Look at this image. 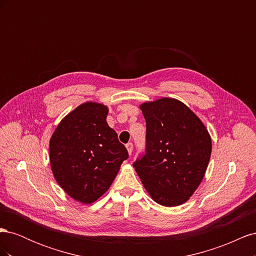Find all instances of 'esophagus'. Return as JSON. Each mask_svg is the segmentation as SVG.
Listing matches in <instances>:
<instances>
[{"label": "esophagus", "instance_id": "1", "mask_svg": "<svg viewBox=\"0 0 256 256\" xmlns=\"http://www.w3.org/2000/svg\"><path fill=\"white\" fill-rule=\"evenodd\" d=\"M126 148H127V150H128V154H131V152H132V150H134V145H132V143H128V144H126Z\"/></svg>", "mask_w": 256, "mask_h": 256}]
</instances>
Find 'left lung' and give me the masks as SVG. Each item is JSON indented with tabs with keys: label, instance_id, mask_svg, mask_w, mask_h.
Returning <instances> with one entry per match:
<instances>
[{
	"label": "left lung",
	"instance_id": "obj_1",
	"mask_svg": "<svg viewBox=\"0 0 256 256\" xmlns=\"http://www.w3.org/2000/svg\"><path fill=\"white\" fill-rule=\"evenodd\" d=\"M140 109L146 120V152L134 166L154 202L180 206L202 182L212 154L207 128L180 100L161 97Z\"/></svg>",
	"mask_w": 256,
	"mask_h": 256
}]
</instances>
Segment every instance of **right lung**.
Listing matches in <instances>:
<instances>
[{"label":"right lung","mask_w":256,"mask_h":256,"mask_svg":"<svg viewBox=\"0 0 256 256\" xmlns=\"http://www.w3.org/2000/svg\"><path fill=\"white\" fill-rule=\"evenodd\" d=\"M109 108L86 102L60 122L50 138L51 171L60 187L81 204H92L109 190L126 147L108 125Z\"/></svg>","instance_id":"add662e5"}]
</instances>
